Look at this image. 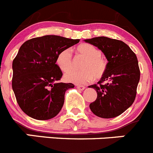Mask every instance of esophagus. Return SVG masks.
I'll return each instance as SVG.
<instances>
[{
    "mask_svg": "<svg viewBox=\"0 0 153 153\" xmlns=\"http://www.w3.org/2000/svg\"><path fill=\"white\" fill-rule=\"evenodd\" d=\"M76 88H77L78 90H80V91H83V90L85 88V87L83 86V85H77V86H76Z\"/></svg>",
    "mask_w": 153,
    "mask_h": 153,
    "instance_id": "esophagus-1",
    "label": "esophagus"
}]
</instances>
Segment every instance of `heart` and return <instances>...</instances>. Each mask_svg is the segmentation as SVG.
<instances>
[{"label":"heart","instance_id":"1","mask_svg":"<svg viewBox=\"0 0 153 153\" xmlns=\"http://www.w3.org/2000/svg\"><path fill=\"white\" fill-rule=\"evenodd\" d=\"M79 55L85 58L82 65V71L71 70L65 74L67 82L76 85L86 84L95 79H101L105 74L107 68V62L101 56V52L94 46L88 43H82L76 48ZM56 63L58 68L66 72L72 66V56L69 49H65L57 55Z\"/></svg>","mask_w":153,"mask_h":153}]
</instances>
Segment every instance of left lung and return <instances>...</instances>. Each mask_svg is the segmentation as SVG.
Returning <instances> with one entry per match:
<instances>
[{"label":"left lung","instance_id":"left-lung-1","mask_svg":"<svg viewBox=\"0 0 153 153\" xmlns=\"http://www.w3.org/2000/svg\"><path fill=\"white\" fill-rule=\"evenodd\" d=\"M84 41L101 50L108 61L105 74L97 84L88 86L97 94L90 109L98 117H116L132 105L136 97L140 75L136 55L126 43L116 39L97 37Z\"/></svg>","mask_w":153,"mask_h":153}]
</instances>
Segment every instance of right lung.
Masks as SVG:
<instances>
[{
  "instance_id": "1",
  "label": "right lung",
  "mask_w": 153,
  "mask_h": 153,
  "mask_svg": "<svg viewBox=\"0 0 153 153\" xmlns=\"http://www.w3.org/2000/svg\"><path fill=\"white\" fill-rule=\"evenodd\" d=\"M79 42L56 35L35 37L25 42L13 62L12 87L20 108L38 120L57 116L72 83L59 80L62 72L56 64L57 55Z\"/></svg>"
}]
</instances>
